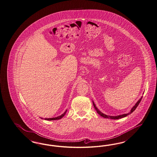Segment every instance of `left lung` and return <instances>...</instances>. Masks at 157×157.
I'll use <instances>...</instances> for the list:
<instances>
[{
  "label": "left lung",
  "instance_id": "obj_1",
  "mask_svg": "<svg viewBox=\"0 0 157 157\" xmlns=\"http://www.w3.org/2000/svg\"><path fill=\"white\" fill-rule=\"evenodd\" d=\"M142 98H143V97H141L139 100H138V101L136 103V105L132 107V109H131V110H130V112H129V113H126V114H121V115H119V116H107L106 114H103V113H101V111H99V109L96 107V106H95V104L94 103V102L93 101V104H94V109H95V110H96V112H97V113H98L100 116H101V117H104V118H108V119H114V120H116V119H121V118H123V117H126L127 116H128V114H130L131 113H132L135 110H136V109L137 107V106H138V105L140 104V101H141V99H142Z\"/></svg>",
  "mask_w": 157,
  "mask_h": 157
}]
</instances>
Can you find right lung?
<instances>
[{"label": "right lung", "instance_id": "right-lung-1", "mask_svg": "<svg viewBox=\"0 0 157 157\" xmlns=\"http://www.w3.org/2000/svg\"><path fill=\"white\" fill-rule=\"evenodd\" d=\"M67 110L64 112V113L62 114L61 116H58V117H53V118H48V119H47V118H45V119H44V120H59L61 119V118H63V117L64 116V115L65 114V113L67 112ZM42 119V118H41Z\"/></svg>", "mask_w": 157, "mask_h": 157}]
</instances>
